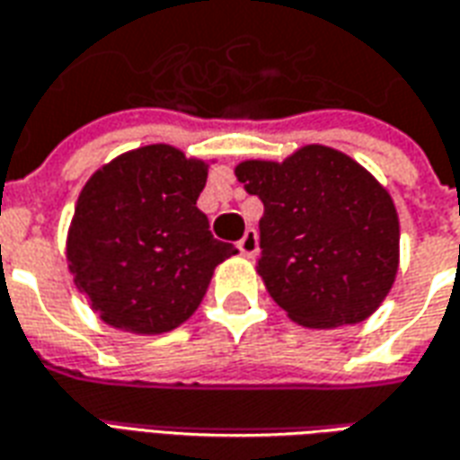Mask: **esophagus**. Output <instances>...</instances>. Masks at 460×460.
Instances as JSON below:
<instances>
[{
	"mask_svg": "<svg viewBox=\"0 0 460 460\" xmlns=\"http://www.w3.org/2000/svg\"><path fill=\"white\" fill-rule=\"evenodd\" d=\"M236 249L241 251V256L253 259V256L259 253V236H256V231L246 229V234H243L239 243H236Z\"/></svg>",
	"mask_w": 460,
	"mask_h": 460,
	"instance_id": "1",
	"label": "esophagus"
}]
</instances>
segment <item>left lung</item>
Listing matches in <instances>:
<instances>
[{
    "instance_id": "8db88e82",
    "label": "left lung",
    "mask_w": 460,
    "mask_h": 460,
    "mask_svg": "<svg viewBox=\"0 0 460 460\" xmlns=\"http://www.w3.org/2000/svg\"><path fill=\"white\" fill-rule=\"evenodd\" d=\"M236 177L263 201L256 269L290 320L340 328L379 308L399 266V217L362 164L305 145L283 162H241Z\"/></svg>"
}]
</instances>
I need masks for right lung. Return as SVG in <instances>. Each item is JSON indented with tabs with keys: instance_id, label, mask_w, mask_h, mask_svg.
I'll use <instances>...</instances> for the list:
<instances>
[{
	"instance_id": "obj_1",
	"label": "right lung",
	"mask_w": 460,
	"mask_h": 460,
	"mask_svg": "<svg viewBox=\"0 0 460 460\" xmlns=\"http://www.w3.org/2000/svg\"><path fill=\"white\" fill-rule=\"evenodd\" d=\"M204 184L207 162L172 145L125 152L85 181L66 259L103 323L160 335L199 308L214 269L236 253L197 207Z\"/></svg>"
}]
</instances>
